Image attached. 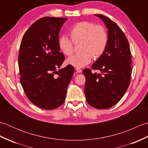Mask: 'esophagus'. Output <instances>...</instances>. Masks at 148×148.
Masks as SVG:
<instances>
[{
    "label": "esophagus",
    "mask_w": 148,
    "mask_h": 148,
    "mask_svg": "<svg viewBox=\"0 0 148 148\" xmlns=\"http://www.w3.org/2000/svg\"><path fill=\"white\" fill-rule=\"evenodd\" d=\"M76 71L78 72V73H80V72H82V70L79 68H76Z\"/></svg>",
    "instance_id": "1"
}]
</instances>
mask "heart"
<instances>
[{
	"label": "heart",
	"mask_w": 148,
	"mask_h": 148,
	"mask_svg": "<svg viewBox=\"0 0 148 148\" xmlns=\"http://www.w3.org/2000/svg\"><path fill=\"white\" fill-rule=\"evenodd\" d=\"M71 39L62 36L58 39V46L62 52L67 56L74 52V43L79 45L80 53L69 57L67 64L81 68L88 65L92 58H97L104 52L108 42V35L104 27L95 25L90 21H81L72 27L70 32Z\"/></svg>",
	"instance_id": "b5f03b06"
}]
</instances>
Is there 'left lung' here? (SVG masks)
Instances as JSON below:
<instances>
[{"instance_id":"8db88e82","label":"left lung","mask_w":148,"mask_h":148,"mask_svg":"<svg viewBox=\"0 0 148 148\" xmlns=\"http://www.w3.org/2000/svg\"><path fill=\"white\" fill-rule=\"evenodd\" d=\"M108 29V42L102 56L92 65V73L85 69L84 94L88 104L96 109H109L116 105L129 86L131 79V51L127 37L115 22L102 14H96Z\"/></svg>"}]
</instances>
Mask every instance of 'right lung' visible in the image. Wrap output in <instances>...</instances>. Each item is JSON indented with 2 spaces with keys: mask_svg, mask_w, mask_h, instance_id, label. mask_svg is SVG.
<instances>
[{
  "mask_svg": "<svg viewBox=\"0 0 148 148\" xmlns=\"http://www.w3.org/2000/svg\"><path fill=\"white\" fill-rule=\"evenodd\" d=\"M67 20L40 18L26 31L20 44V83L30 101L43 109H54L64 103L74 72L71 65L56 71L65 60L63 53L60 52L58 34Z\"/></svg>",
  "mask_w": 148,
  "mask_h": 148,
  "instance_id": "right-lung-1",
  "label": "right lung"
}]
</instances>
